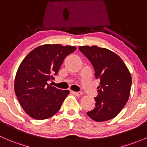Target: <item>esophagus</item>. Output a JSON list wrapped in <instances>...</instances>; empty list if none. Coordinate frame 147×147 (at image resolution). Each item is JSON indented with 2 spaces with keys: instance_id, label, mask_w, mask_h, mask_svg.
Returning a JSON list of instances; mask_svg holds the SVG:
<instances>
[{
  "instance_id": "esophagus-1",
  "label": "esophagus",
  "mask_w": 147,
  "mask_h": 147,
  "mask_svg": "<svg viewBox=\"0 0 147 147\" xmlns=\"http://www.w3.org/2000/svg\"><path fill=\"white\" fill-rule=\"evenodd\" d=\"M71 92L73 93L74 95L78 96V97H79V96L82 95V92H74V91H72Z\"/></svg>"
}]
</instances>
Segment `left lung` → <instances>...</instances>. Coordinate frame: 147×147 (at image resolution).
Segmentation results:
<instances>
[{"mask_svg":"<svg viewBox=\"0 0 147 147\" xmlns=\"http://www.w3.org/2000/svg\"><path fill=\"white\" fill-rule=\"evenodd\" d=\"M79 50L92 63L99 80L95 107L87 114L97 122L116 117L130 97L132 77L121 58L111 50L97 45L80 46Z\"/></svg>","mask_w":147,"mask_h":147,"instance_id":"8db88e82","label":"left lung"}]
</instances>
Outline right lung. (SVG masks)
I'll list each match as a JSON object with an SVG mask.
<instances>
[{"label": "right lung", "mask_w": 147, "mask_h": 147, "mask_svg": "<svg viewBox=\"0 0 147 147\" xmlns=\"http://www.w3.org/2000/svg\"><path fill=\"white\" fill-rule=\"evenodd\" d=\"M74 46L45 44L34 48L25 57L15 76V92L22 109L36 120L51 118L60 109L69 94L48 80L57 75L64 58L76 50Z\"/></svg>", "instance_id": "obj_1"}]
</instances>
